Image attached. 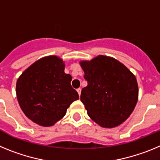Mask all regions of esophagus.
Segmentation results:
<instances>
[{"label":"esophagus","instance_id":"1","mask_svg":"<svg viewBox=\"0 0 160 160\" xmlns=\"http://www.w3.org/2000/svg\"><path fill=\"white\" fill-rule=\"evenodd\" d=\"M77 91H78V95H79V96L81 95V91H82V89H81V88H78V89H77Z\"/></svg>","mask_w":160,"mask_h":160}]
</instances>
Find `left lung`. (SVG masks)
<instances>
[{
  "label": "left lung",
  "instance_id": "left-lung-1",
  "mask_svg": "<svg viewBox=\"0 0 160 160\" xmlns=\"http://www.w3.org/2000/svg\"><path fill=\"white\" fill-rule=\"evenodd\" d=\"M80 64L87 82L80 98L88 115L102 128L120 125L131 115L138 101L134 74L116 59L102 55Z\"/></svg>",
  "mask_w": 160,
  "mask_h": 160
}]
</instances>
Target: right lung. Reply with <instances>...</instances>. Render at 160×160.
<instances>
[{
    "mask_svg": "<svg viewBox=\"0 0 160 160\" xmlns=\"http://www.w3.org/2000/svg\"><path fill=\"white\" fill-rule=\"evenodd\" d=\"M64 69L62 59L49 56L31 65L17 82L20 107L38 125L53 126L65 116L70 104L79 98L70 85L72 77Z\"/></svg>",
    "mask_w": 160,
    "mask_h": 160,
    "instance_id": "obj_1",
    "label": "right lung"
}]
</instances>
